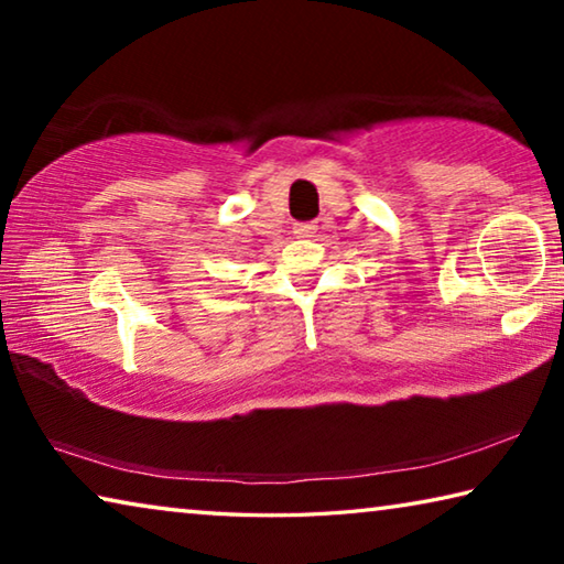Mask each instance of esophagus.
<instances>
[{"instance_id": "obj_1", "label": "esophagus", "mask_w": 564, "mask_h": 564, "mask_svg": "<svg viewBox=\"0 0 564 564\" xmlns=\"http://www.w3.org/2000/svg\"><path fill=\"white\" fill-rule=\"evenodd\" d=\"M316 224H313V221H305V224H295L293 226V234L295 236H301V238H308V236H313V234H316Z\"/></svg>"}]
</instances>
